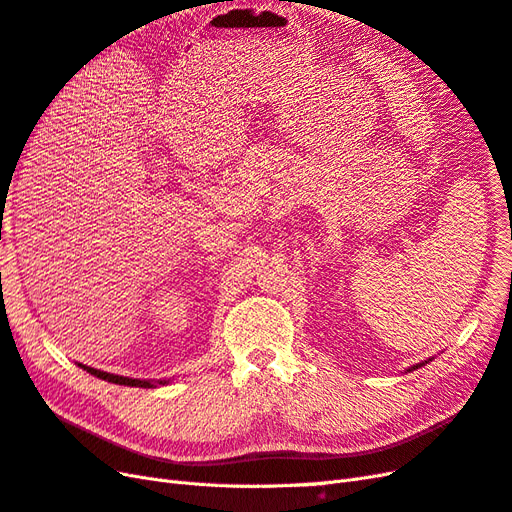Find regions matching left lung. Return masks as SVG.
I'll return each mask as SVG.
<instances>
[{
    "instance_id": "1",
    "label": "left lung",
    "mask_w": 512,
    "mask_h": 512,
    "mask_svg": "<svg viewBox=\"0 0 512 512\" xmlns=\"http://www.w3.org/2000/svg\"><path fill=\"white\" fill-rule=\"evenodd\" d=\"M412 369H418V364H416V367H412Z\"/></svg>"
}]
</instances>
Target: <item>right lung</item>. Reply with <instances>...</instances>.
Here are the masks:
<instances>
[{
	"label": "right lung",
	"mask_w": 512,
	"mask_h": 512,
	"mask_svg": "<svg viewBox=\"0 0 512 512\" xmlns=\"http://www.w3.org/2000/svg\"><path fill=\"white\" fill-rule=\"evenodd\" d=\"M81 367L92 373L100 379H105V382H111V384H120V386H135V388H154L152 382H148V379H133V377H122V375H113V373H105V371H98V369H92V367H85V364H81ZM158 384H167V382H158Z\"/></svg>",
	"instance_id": "right-lung-1"
}]
</instances>
